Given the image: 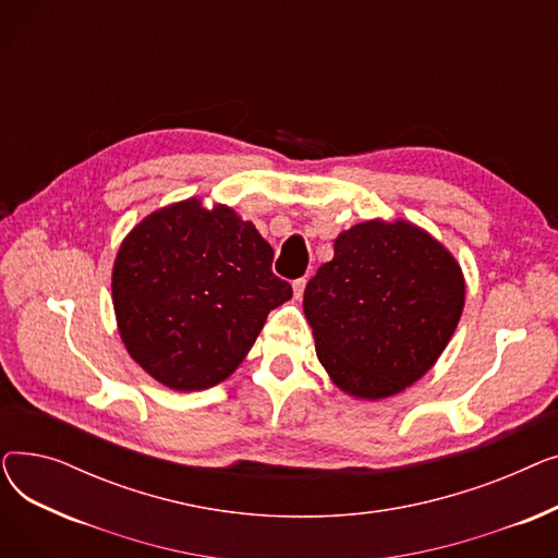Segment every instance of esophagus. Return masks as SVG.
Returning <instances> with one entry per match:
<instances>
[{
    "label": "esophagus",
    "mask_w": 558,
    "mask_h": 558,
    "mask_svg": "<svg viewBox=\"0 0 558 558\" xmlns=\"http://www.w3.org/2000/svg\"><path fill=\"white\" fill-rule=\"evenodd\" d=\"M305 284H307V280H305V278L294 280V299H296V301H301V299H303V294H305Z\"/></svg>",
    "instance_id": "esophagus-1"
}]
</instances>
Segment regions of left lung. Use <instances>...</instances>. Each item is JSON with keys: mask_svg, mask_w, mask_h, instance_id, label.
<instances>
[{"mask_svg": "<svg viewBox=\"0 0 558 558\" xmlns=\"http://www.w3.org/2000/svg\"><path fill=\"white\" fill-rule=\"evenodd\" d=\"M465 303L450 248L407 219L341 230L307 282L303 310L332 385L357 400L402 393L436 364Z\"/></svg>", "mask_w": 558, "mask_h": 558, "instance_id": "left-lung-1", "label": "left lung"}]
</instances>
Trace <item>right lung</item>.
Here are the masks:
<instances>
[{
  "label": "right lung",
  "mask_w": 558,
  "mask_h": 558,
  "mask_svg": "<svg viewBox=\"0 0 558 558\" xmlns=\"http://www.w3.org/2000/svg\"><path fill=\"white\" fill-rule=\"evenodd\" d=\"M274 248L223 203L190 196L146 215L112 262V310L124 348L173 391L228 379L269 312L291 299Z\"/></svg>",
  "instance_id": "right-lung-1"
}]
</instances>
